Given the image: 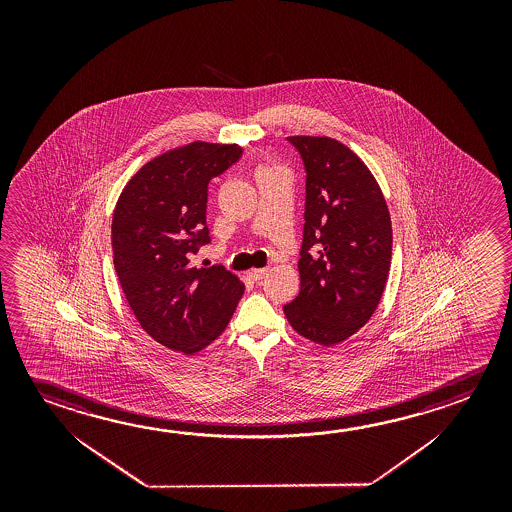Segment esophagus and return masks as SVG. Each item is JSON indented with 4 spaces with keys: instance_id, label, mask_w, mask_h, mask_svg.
I'll use <instances>...</instances> for the list:
<instances>
[{
    "instance_id": "esophagus-1",
    "label": "esophagus",
    "mask_w": 512,
    "mask_h": 512,
    "mask_svg": "<svg viewBox=\"0 0 512 512\" xmlns=\"http://www.w3.org/2000/svg\"><path fill=\"white\" fill-rule=\"evenodd\" d=\"M264 275H268V269H252L250 273H248V277L252 278L253 282H259L260 278L264 277Z\"/></svg>"
}]
</instances>
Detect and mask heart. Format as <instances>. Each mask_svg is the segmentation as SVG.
Instances as JSON below:
<instances>
[{
  "label": "heart",
  "mask_w": 512,
  "mask_h": 512,
  "mask_svg": "<svg viewBox=\"0 0 512 512\" xmlns=\"http://www.w3.org/2000/svg\"><path fill=\"white\" fill-rule=\"evenodd\" d=\"M268 169H275V168H266V169H262V171H268Z\"/></svg>",
  "instance_id": "obj_1"
}]
</instances>
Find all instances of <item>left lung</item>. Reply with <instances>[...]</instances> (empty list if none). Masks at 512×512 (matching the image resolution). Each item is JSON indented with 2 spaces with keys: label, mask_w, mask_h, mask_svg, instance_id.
<instances>
[{
  "label": "left lung",
  "mask_w": 512,
  "mask_h": 512,
  "mask_svg": "<svg viewBox=\"0 0 512 512\" xmlns=\"http://www.w3.org/2000/svg\"><path fill=\"white\" fill-rule=\"evenodd\" d=\"M287 139L302 155L307 196L300 293L285 318L312 343L336 346L368 323L384 294L391 216L377 178L348 146L327 135Z\"/></svg>",
  "instance_id": "left-lung-1"
}]
</instances>
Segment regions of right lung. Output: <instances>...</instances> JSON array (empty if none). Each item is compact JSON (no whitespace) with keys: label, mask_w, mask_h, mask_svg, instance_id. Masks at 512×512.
Wrapping results in <instances>:
<instances>
[{"label":"right lung","mask_w":512,"mask_h":512,"mask_svg":"<svg viewBox=\"0 0 512 512\" xmlns=\"http://www.w3.org/2000/svg\"><path fill=\"white\" fill-rule=\"evenodd\" d=\"M237 144L193 143L146 162L119 194L112 218L114 268L148 336L194 355L216 341L244 293L227 269L193 268L209 243L207 185L241 157Z\"/></svg>","instance_id":"obj_1"}]
</instances>
